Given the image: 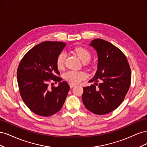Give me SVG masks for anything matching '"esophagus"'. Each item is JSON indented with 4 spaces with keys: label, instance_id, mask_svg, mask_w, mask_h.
<instances>
[{
    "label": "esophagus",
    "instance_id": "obj_1",
    "mask_svg": "<svg viewBox=\"0 0 147 147\" xmlns=\"http://www.w3.org/2000/svg\"><path fill=\"white\" fill-rule=\"evenodd\" d=\"M69 86H70V88H73V87L76 86V84L73 83H69Z\"/></svg>",
    "mask_w": 147,
    "mask_h": 147
}]
</instances>
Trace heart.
<instances>
[{
	"instance_id": "heart-1",
	"label": "heart",
	"mask_w": 147,
	"mask_h": 147,
	"mask_svg": "<svg viewBox=\"0 0 147 147\" xmlns=\"http://www.w3.org/2000/svg\"><path fill=\"white\" fill-rule=\"evenodd\" d=\"M74 52L82 61L84 62V64H88V61H90L91 57V54L90 51L83 47H77L74 49ZM65 57L66 53L64 51L61 52L57 55L56 59V64L58 69H63L64 67ZM64 77L65 80L70 83H77L82 81V80L86 78L87 75L83 71L70 70L64 75Z\"/></svg>"
}]
</instances>
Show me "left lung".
Masks as SVG:
<instances>
[{"instance_id":"left-lung-1","label":"left lung","mask_w":147,"mask_h":147,"mask_svg":"<svg viewBox=\"0 0 147 147\" xmlns=\"http://www.w3.org/2000/svg\"><path fill=\"white\" fill-rule=\"evenodd\" d=\"M90 45L97 51L98 64L94 77L89 81L95 84L83 87L82 100L93 113L107 114L125 98L131 84V68L124 53L111 43L96 38Z\"/></svg>"}]
</instances>
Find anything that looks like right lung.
Returning <instances> with one entry per match:
<instances>
[{
  "label": "right lung",
  "instance_id": "1",
  "mask_svg": "<svg viewBox=\"0 0 147 147\" xmlns=\"http://www.w3.org/2000/svg\"><path fill=\"white\" fill-rule=\"evenodd\" d=\"M65 43L46 41L26 53L17 70V80L21 98L34 113L50 117L61 110L70 90L66 82L49 87L51 82L62 78L56 64V57ZM52 84V83H51Z\"/></svg>",
  "mask_w": 147,
  "mask_h": 147
}]
</instances>
